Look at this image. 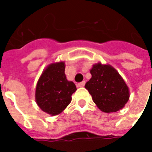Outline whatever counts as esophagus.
<instances>
[{
  "label": "esophagus",
  "mask_w": 152,
  "mask_h": 152,
  "mask_svg": "<svg viewBox=\"0 0 152 152\" xmlns=\"http://www.w3.org/2000/svg\"><path fill=\"white\" fill-rule=\"evenodd\" d=\"M85 85H86V81H81V82H80L77 86H78V87H84Z\"/></svg>",
  "instance_id": "34e87169"
}]
</instances>
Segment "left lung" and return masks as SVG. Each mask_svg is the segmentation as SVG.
Listing matches in <instances>:
<instances>
[{
    "label": "left lung",
    "instance_id": "left-lung-1",
    "mask_svg": "<svg viewBox=\"0 0 152 152\" xmlns=\"http://www.w3.org/2000/svg\"><path fill=\"white\" fill-rule=\"evenodd\" d=\"M90 73L92 77L85 88L97 107L106 113L123 108L129 99V91L117 71L111 65L99 63L93 66Z\"/></svg>",
    "mask_w": 152,
    "mask_h": 152
}]
</instances>
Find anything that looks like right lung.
<instances>
[{
    "instance_id": "add662e5",
    "label": "right lung",
    "mask_w": 152,
    "mask_h": 152,
    "mask_svg": "<svg viewBox=\"0 0 152 152\" xmlns=\"http://www.w3.org/2000/svg\"><path fill=\"white\" fill-rule=\"evenodd\" d=\"M63 62L51 63L38 80L36 88V102L43 112L51 115L60 114L72 101L76 85L68 81Z\"/></svg>"
}]
</instances>
